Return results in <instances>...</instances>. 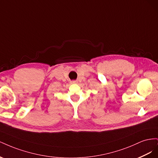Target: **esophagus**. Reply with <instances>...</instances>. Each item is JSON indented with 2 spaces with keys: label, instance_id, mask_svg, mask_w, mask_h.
<instances>
[{
  "label": "esophagus",
  "instance_id": "obj_1",
  "mask_svg": "<svg viewBox=\"0 0 158 158\" xmlns=\"http://www.w3.org/2000/svg\"><path fill=\"white\" fill-rule=\"evenodd\" d=\"M70 83L71 84H77L78 83V81L77 80H73V81H71Z\"/></svg>",
  "mask_w": 158,
  "mask_h": 158
}]
</instances>
